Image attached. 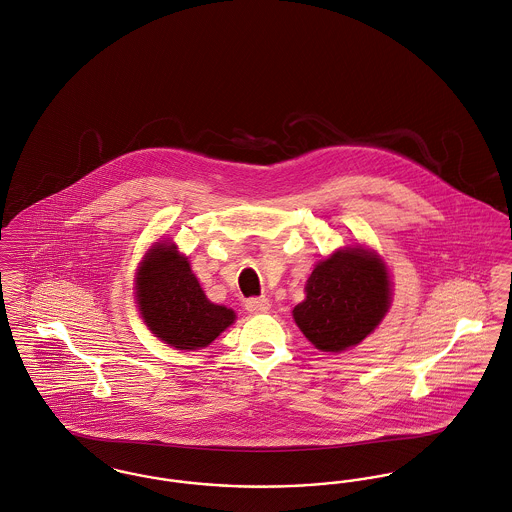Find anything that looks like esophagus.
I'll list each match as a JSON object with an SVG mask.
<instances>
[{
	"label": "esophagus",
	"mask_w": 512,
	"mask_h": 512,
	"mask_svg": "<svg viewBox=\"0 0 512 512\" xmlns=\"http://www.w3.org/2000/svg\"><path fill=\"white\" fill-rule=\"evenodd\" d=\"M245 309L249 313H267L271 309V301L267 298H251L245 301Z\"/></svg>",
	"instance_id": "esophagus-1"
}]
</instances>
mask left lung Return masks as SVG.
Wrapping results in <instances>:
<instances>
[{"label":"left lung","instance_id":"left-lung-1","mask_svg":"<svg viewBox=\"0 0 512 512\" xmlns=\"http://www.w3.org/2000/svg\"><path fill=\"white\" fill-rule=\"evenodd\" d=\"M391 296L383 259L363 247H346L315 265L305 300L292 315L315 348L342 352L375 331L391 307Z\"/></svg>","mask_w":512,"mask_h":512}]
</instances>
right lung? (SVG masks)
<instances>
[{
  "label": "right lung",
  "mask_w": 512,
  "mask_h": 512,
  "mask_svg": "<svg viewBox=\"0 0 512 512\" xmlns=\"http://www.w3.org/2000/svg\"><path fill=\"white\" fill-rule=\"evenodd\" d=\"M137 303L149 331L178 350H199L236 321V313L207 300L172 241L156 243L137 269Z\"/></svg>",
  "instance_id": "add662e5"
}]
</instances>
